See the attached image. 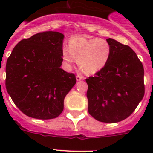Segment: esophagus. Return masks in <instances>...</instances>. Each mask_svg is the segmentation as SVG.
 <instances>
[{
  "mask_svg": "<svg viewBox=\"0 0 153 153\" xmlns=\"http://www.w3.org/2000/svg\"><path fill=\"white\" fill-rule=\"evenodd\" d=\"M76 80L79 81V80H81V79H83V76L80 75H76Z\"/></svg>",
  "mask_w": 153,
  "mask_h": 153,
  "instance_id": "34e87169",
  "label": "esophagus"
}]
</instances>
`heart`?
<instances>
[{
  "label": "heart",
  "instance_id": "heart-1",
  "mask_svg": "<svg viewBox=\"0 0 153 153\" xmlns=\"http://www.w3.org/2000/svg\"><path fill=\"white\" fill-rule=\"evenodd\" d=\"M111 53L106 40L74 36L69 40V50L63 48L62 57L65 66L70 68L77 59L79 67L86 74L95 73L106 64Z\"/></svg>",
  "mask_w": 153,
  "mask_h": 153
}]
</instances>
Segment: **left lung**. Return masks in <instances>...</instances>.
Wrapping results in <instances>:
<instances>
[{"instance_id": "obj_1", "label": "left lung", "mask_w": 153, "mask_h": 153, "mask_svg": "<svg viewBox=\"0 0 153 153\" xmlns=\"http://www.w3.org/2000/svg\"><path fill=\"white\" fill-rule=\"evenodd\" d=\"M111 53L106 64L86 79L88 112L98 121L118 123L132 114L145 93L144 69L128 45L106 39Z\"/></svg>"}]
</instances>
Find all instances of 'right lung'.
<instances>
[{"mask_svg":"<svg viewBox=\"0 0 153 153\" xmlns=\"http://www.w3.org/2000/svg\"><path fill=\"white\" fill-rule=\"evenodd\" d=\"M63 37L55 31L36 33L19 42L7 60V91L27 117L56 118L76 82L75 74L60 68Z\"/></svg>","mask_w":153,"mask_h":153,"instance_id":"add662e5","label":"right lung"}]
</instances>
